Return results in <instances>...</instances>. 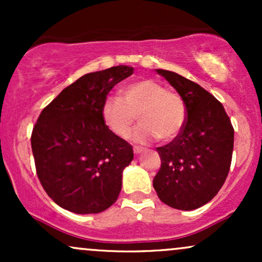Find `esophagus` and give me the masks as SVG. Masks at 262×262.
Instances as JSON below:
<instances>
[{"instance_id":"esophagus-1","label":"esophagus","mask_w":262,"mask_h":262,"mask_svg":"<svg viewBox=\"0 0 262 262\" xmlns=\"http://www.w3.org/2000/svg\"><path fill=\"white\" fill-rule=\"evenodd\" d=\"M134 154L135 155H139L140 152H143L144 151V148H139V146H134Z\"/></svg>"}]
</instances>
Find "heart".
I'll list each match as a JSON object with an SVG mask.
<instances>
[{
	"label": "heart",
	"mask_w": 262,
	"mask_h": 262,
	"mask_svg": "<svg viewBox=\"0 0 262 262\" xmlns=\"http://www.w3.org/2000/svg\"><path fill=\"white\" fill-rule=\"evenodd\" d=\"M101 114L106 127L119 138L130 134L137 116L139 117L141 123L132 139L144 144L155 138L167 141L177 137L185 127L187 110L179 93L158 81L145 79L125 86L123 97H107L102 103Z\"/></svg>",
	"instance_id": "1"
}]
</instances>
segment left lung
Returning a JSON list of instances; mask_svg holds the SVG:
<instances>
[{"mask_svg":"<svg viewBox=\"0 0 262 262\" xmlns=\"http://www.w3.org/2000/svg\"><path fill=\"white\" fill-rule=\"evenodd\" d=\"M183 98L185 127L171 143L156 148L161 167L152 181L161 202L192 210L208 203L230 169L234 129L223 104L193 81L156 69Z\"/></svg>","mask_w":262,"mask_h":262,"instance_id":"left-lung-1","label":"left lung"}]
</instances>
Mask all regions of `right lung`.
Wrapping results in <instances>:
<instances>
[{"label": "right lung", "mask_w": 262, "mask_h": 262, "mask_svg": "<svg viewBox=\"0 0 262 262\" xmlns=\"http://www.w3.org/2000/svg\"><path fill=\"white\" fill-rule=\"evenodd\" d=\"M133 73L118 65L83 75L41 111L32 151L39 181L61 208L100 213L118 198L133 148L106 127L101 108L113 86Z\"/></svg>", "instance_id": "obj_1"}]
</instances>
